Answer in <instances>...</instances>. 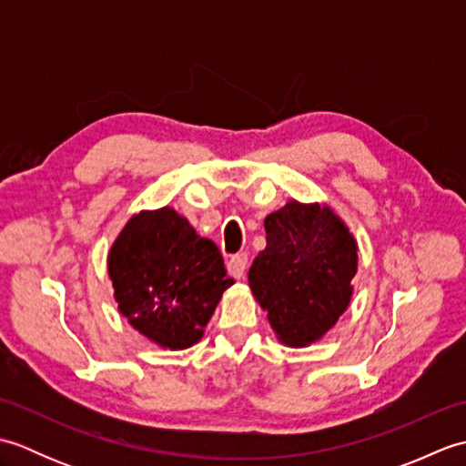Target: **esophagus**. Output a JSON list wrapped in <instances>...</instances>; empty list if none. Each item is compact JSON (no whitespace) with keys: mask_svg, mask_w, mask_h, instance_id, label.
Wrapping results in <instances>:
<instances>
[{"mask_svg":"<svg viewBox=\"0 0 466 466\" xmlns=\"http://www.w3.org/2000/svg\"><path fill=\"white\" fill-rule=\"evenodd\" d=\"M246 268H248V254H236L228 260V272H230L234 279H244Z\"/></svg>","mask_w":466,"mask_h":466,"instance_id":"1","label":"esophagus"}]
</instances>
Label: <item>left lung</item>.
Returning <instances> with one entry per match:
<instances>
[{
    "label": "left lung",
    "instance_id": "8db88e82",
    "mask_svg": "<svg viewBox=\"0 0 466 466\" xmlns=\"http://www.w3.org/2000/svg\"><path fill=\"white\" fill-rule=\"evenodd\" d=\"M264 228L266 248L248 272L252 294L284 344H310L349 306L359 248L329 206L292 200Z\"/></svg>",
    "mask_w": 466,
    "mask_h": 466
}]
</instances>
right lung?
I'll return each mask as SVG.
<instances>
[{
	"label": "right lung",
	"mask_w": 466,
	"mask_h": 466,
	"mask_svg": "<svg viewBox=\"0 0 466 466\" xmlns=\"http://www.w3.org/2000/svg\"><path fill=\"white\" fill-rule=\"evenodd\" d=\"M117 309L137 332L164 349H187L232 286L218 246L200 238L172 208L140 212L107 256Z\"/></svg>",
	"instance_id": "1"
}]
</instances>
